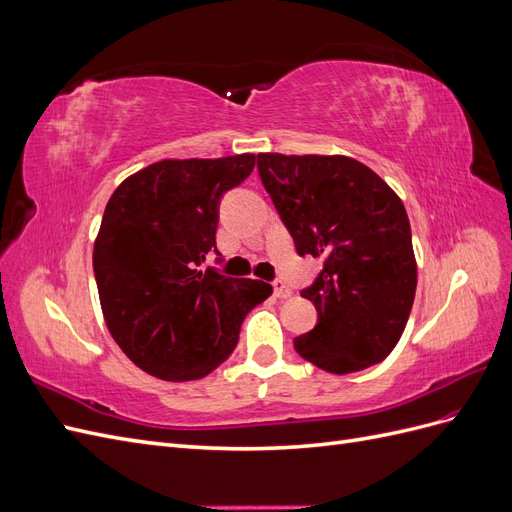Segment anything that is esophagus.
<instances>
[{
    "mask_svg": "<svg viewBox=\"0 0 512 512\" xmlns=\"http://www.w3.org/2000/svg\"><path fill=\"white\" fill-rule=\"evenodd\" d=\"M273 294L277 299H288L290 294H292V290H290V286H286L282 280H275L273 282Z\"/></svg>",
    "mask_w": 512,
    "mask_h": 512,
    "instance_id": "obj_1",
    "label": "esophagus"
}]
</instances>
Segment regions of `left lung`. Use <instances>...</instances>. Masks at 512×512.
<instances>
[{"mask_svg": "<svg viewBox=\"0 0 512 512\" xmlns=\"http://www.w3.org/2000/svg\"><path fill=\"white\" fill-rule=\"evenodd\" d=\"M258 173L297 254L322 258L316 282L301 290L318 322L294 337V350L337 376L384 361L416 292L404 203L374 170L346 156L258 153Z\"/></svg>", "mask_w": 512, "mask_h": 512, "instance_id": "8db88e82", "label": "left lung"}]
</instances>
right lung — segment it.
Returning <instances> with one entry per match:
<instances>
[{
    "label": "right lung",
    "mask_w": 512,
    "mask_h": 512,
    "mask_svg": "<svg viewBox=\"0 0 512 512\" xmlns=\"http://www.w3.org/2000/svg\"><path fill=\"white\" fill-rule=\"evenodd\" d=\"M254 153L162 160L113 192L94 243L102 314L117 346L168 382L205 378L239 342L247 312L273 288L200 262L215 247L222 196L254 170Z\"/></svg>",
    "instance_id": "right-lung-1"
}]
</instances>
